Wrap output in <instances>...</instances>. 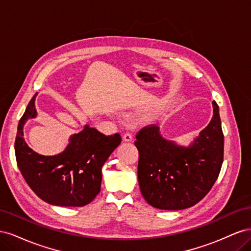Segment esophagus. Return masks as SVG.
Returning <instances> with one entry per match:
<instances>
[{"label":"esophagus","instance_id":"esophagus-1","mask_svg":"<svg viewBox=\"0 0 251 251\" xmlns=\"http://www.w3.org/2000/svg\"><path fill=\"white\" fill-rule=\"evenodd\" d=\"M123 138H124V140H125V141H132V139H133V135H132V133H128V132H126V133H124Z\"/></svg>","mask_w":251,"mask_h":251}]
</instances>
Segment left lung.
Masks as SVG:
<instances>
[{"instance_id":"8db88e82","label":"left lung","mask_w":251,"mask_h":251,"mask_svg":"<svg viewBox=\"0 0 251 251\" xmlns=\"http://www.w3.org/2000/svg\"><path fill=\"white\" fill-rule=\"evenodd\" d=\"M212 108L210 123L187 148L164 139L155 125L144 126L136 135L140 191L153 207H192L215 184L223 163L224 135L216 101Z\"/></svg>"}]
</instances>
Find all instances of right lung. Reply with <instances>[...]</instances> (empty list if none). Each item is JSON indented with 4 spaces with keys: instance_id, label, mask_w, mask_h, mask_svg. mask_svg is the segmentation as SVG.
I'll use <instances>...</instances> for the list:
<instances>
[{
    "instance_id": "1",
    "label": "right lung",
    "mask_w": 251,
    "mask_h": 251,
    "mask_svg": "<svg viewBox=\"0 0 251 251\" xmlns=\"http://www.w3.org/2000/svg\"><path fill=\"white\" fill-rule=\"evenodd\" d=\"M36 94L20 119L14 143L19 169L37 197L57 206H85L100 192L101 168L121 142L116 133L105 136L88 125L70 137V143L58 155L43 156L28 147L23 127L36 116Z\"/></svg>"
}]
</instances>
